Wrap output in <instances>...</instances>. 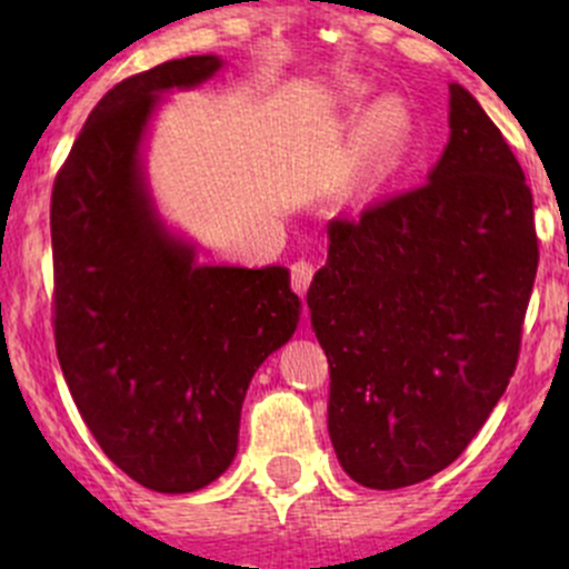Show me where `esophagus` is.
I'll list each match as a JSON object with an SVG mask.
<instances>
[{"label": "esophagus", "instance_id": "34e87169", "mask_svg": "<svg viewBox=\"0 0 569 569\" xmlns=\"http://www.w3.org/2000/svg\"><path fill=\"white\" fill-rule=\"evenodd\" d=\"M311 280H313V263H308V261L291 263V289H295L297 295H306L308 286H311Z\"/></svg>", "mask_w": 569, "mask_h": 569}]
</instances>
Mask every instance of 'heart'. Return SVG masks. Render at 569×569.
I'll use <instances>...</instances> for the list:
<instances>
[{
	"mask_svg": "<svg viewBox=\"0 0 569 569\" xmlns=\"http://www.w3.org/2000/svg\"><path fill=\"white\" fill-rule=\"evenodd\" d=\"M405 137H407L405 112H401V107H396L388 101V104L375 109L369 126H366L363 153L371 159V162H386V159H391L393 153L399 151Z\"/></svg>",
	"mask_w": 569,
	"mask_h": 569,
	"instance_id": "obj_1",
	"label": "heart"
}]
</instances>
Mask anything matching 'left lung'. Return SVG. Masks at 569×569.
I'll return each instance as SVG.
<instances>
[{
    "label": "left lung",
    "instance_id": "1",
    "mask_svg": "<svg viewBox=\"0 0 569 569\" xmlns=\"http://www.w3.org/2000/svg\"><path fill=\"white\" fill-rule=\"evenodd\" d=\"M449 90L451 140L429 181L330 220L308 289L332 449L371 490L462 455L515 375L537 278L523 168L479 101Z\"/></svg>",
    "mask_w": 569,
    "mask_h": 569
}]
</instances>
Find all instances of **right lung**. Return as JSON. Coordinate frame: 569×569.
<instances>
[{"label": "right lung", "instance_id": "add662e5", "mask_svg": "<svg viewBox=\"0 0 569 569\" xmlns=\"http://www.w3.org/2000/svg\"><path fill=\"white\" fill-rule=\"evenodd\" d=\"M220 66L183 57L114 84L51 189V321L68 391L109 460L157 492L200 490L231 465L252 375L300 321L289 269L198 267L142 187L157 93Z\"/></svg>", "mask_w": 569, "mask_h": 569}]
</instances>
